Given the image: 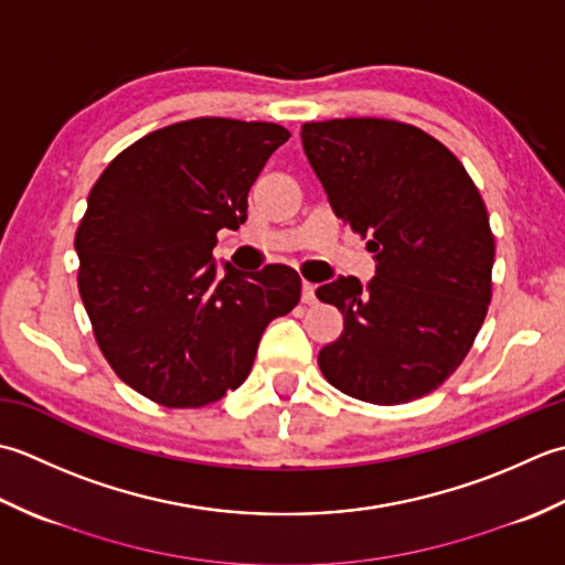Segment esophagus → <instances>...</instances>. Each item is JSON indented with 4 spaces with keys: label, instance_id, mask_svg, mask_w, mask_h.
Masks as SVG:
<instances>
[{
    "label": "esophagus",
    "instance_id": "1",
    "mask_svg": "<svg viewBox=\"0 0 565 565\" xmlns=\"http://www.w3.org/2000/svg\"><path fill=\"white\" fill-rule=\"evenodd\" d=\"M315 299H317V297H315V285L305 280V282H302V302H305V305H315Z\"/></svg>",
    "mask_w": 565,
    "mask_h": 565
}]
</instances>
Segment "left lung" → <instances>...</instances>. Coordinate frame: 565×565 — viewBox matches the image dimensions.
Segmentation results:
<instances>
[{
    "label": "left lung",
    "mask_w": 565,
    "mask_h": 565,
    "mask_svg": "<svg viewBox=\"0 0 565 565\" xmlns=\"http://www.w3.org/2000/svg\"><path fill=\"white\" fill-rule=\"evenodd\" d=\"M302 146L333 212L371 236L375 278H337L317 297L343 315L319 367L343 395L405 405L463 363L492 299L494 236L463 163L395 119L302 124Z\"/></svg>",
    "instance_id": "1"
}]
</instances>
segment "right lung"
<instances>
[{
	"mask_svg": "<svg viewBox=\"0 0 565 565\" xmlns=\"http://www.w3.org/2000/svg\"><path fill=\"white\" fill-rule=\"evenodd\" d=\"M290 138L280 124L200 117L151 131L92 185L75 234L77 287L111 371L170 409L204 407L248 377L263 331L302 280L273 263L226 266L218 228L246 222L248 190Z\"/></svg>",
	"mask_w": 565,
	"mask_h": 565,
	"instance_id": "add662e5",
	"label": "right lung"
}]
</instances>
